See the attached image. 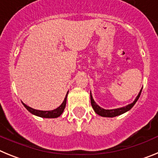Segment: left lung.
Here are the masks:
<instances>
[{
  "label": "left lung",
  "instance_id": "8db88e82",
  "mask_svg": "<svg viewBox=\"0 0 158 158\" xmlns=\"http://www.w3.org/2000/svg\"><path fill=\"white\" fill-rule=\"evenodd\" d=\"M142 89L140 90L139 92V95L137 96V97L135 98V100H134L133 103H131V104H128V105L125 106V107H119V108H116V109H104V108H102L100 107L98 104H96V102L94 101L93 98V96H92L91 93H90V98H91V104H92V107H93V110L95 111V112L97 114V115H100V116H103V117H115V116H118V115H120L123 113L127 112L129 110H131L133 106L135 105V103L137 102V100H139V96H140L141 93H142Z\"/></svg>",
  "mask_w": 158,
  "mask_h": 158
}]
</instances>
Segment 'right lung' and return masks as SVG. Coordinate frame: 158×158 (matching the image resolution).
Segmentation results:
<instances>
[{
  "mask_svg": "<svg viewBox=\"0 0 158 158\" xmlns=\"http://www.w3.org/2000/svg\"><path fill=\"white\" fill-rule=\"evenodd\" d=\"M67 95H68V93H67L66 96H65V99H64L63 102H62V104L59 107H57L56 109H54L52 111H40V110H36L32 108V107H30L29 106L23 104H23L29 112H31L35 115L42 117V118H58V117H59L60 115H62L64 109H65V104H66Z\"/></svg>",
  "mask_w": 158,
  "mask_h": 158,
  "instance_id": "1",
  "label": "right lung"
}]
</instances>
